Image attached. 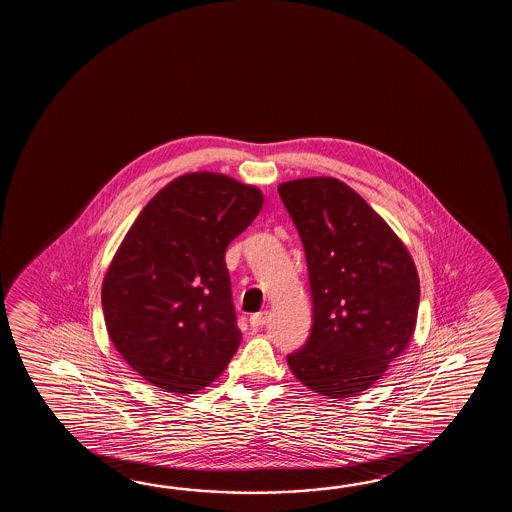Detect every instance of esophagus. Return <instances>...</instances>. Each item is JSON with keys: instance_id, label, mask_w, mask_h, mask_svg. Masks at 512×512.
Listing matches in <instances>:
<instances>
[{"instance_id": "esophagus-1", "label": "esophagus", "mask_w": 512, "mask_h": 512, "mask_svg": "<svg viewBox=\"0 0 512 512\" xmlns=\"http://www.w3.org/2000/svg\"><path fill=\"white\" fill-rule=\"evenodd\" d=\"M267 311H263V313H256V315L251 316V320H249V324H251L252 329H261V327L267 324Z\"/></svg>"}]
</instances>
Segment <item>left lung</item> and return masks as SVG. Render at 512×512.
<instances>
[{"label": "left lung", "instance_id": "1", "mask_svg": "<svg viewBox=\"0 0 512 512\" xmlns=\"http://www.w3.org/2000/svg\"><path fill=\"white\" fill-rule=\"evenodd\" d=\"M304 243L313 296L305 346L289 370L326 399L366 392L410 346L419 309V274L403 240L335 177L278 186Z\"/></svg>", "mask_w": 512, "mask_h": 512}]
</instances>
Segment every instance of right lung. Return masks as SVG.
<instances>
[{
  "instance_id": "right-lung-1",
  "label": "right lung",
  "mask_w": 512,
  "mask_h": 512,
  "mask_svg": "<svg viewBox=\"0 0 512 512\" xmlns=\"http://www.w3.org/2000/svg\"><path fill=\"white\" fill-rule=\"evenodd\" d=\"M263 194L229 175L174 179L142 208L109 263L102 309L120 357L175 395L218 379L240 346L225 251Z\"/></svg>"
}]
</instances>
